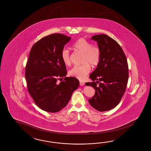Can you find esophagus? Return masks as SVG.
<instances>
[{
    "mask_svg": "<svg viewBox=\"0 0 151 151\" xmlns=\"http://www.w3.org/2000/svg\"><path fill=\"white\" fill-rule=\"evenodd\" d=\"M80 86H83V85H85V83L83 82H82V81H80Z\"/></svg>",
    "mask_w": 151,
    "mask_h": 151,
    "instance_id": "1",
    "label": "esophagus"
}]
</instances>
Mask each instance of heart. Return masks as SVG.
<instances>
[{
	"label": "heart",
	"instance_id": "1",
	"mask_svg": "<svg viewBox=\"0 0 151 151\" xmlns=\"http://www.w3.org/2000/svg\"><path fill=\"white\" fill-rule=\"evenodd\" d=\"M76 50L83 54L82 63L81 66H75L69 71L70 76L83 80L91 71V66L95 68L100 63L101 51L99 47L93 46L91 42L85 39H78L73 45ZM61 58L65 65H69L71 63L69 50L64 49L61 53Z\"/></svg>",
	"mask_w": 151,
	"mask_h": 151
}]
</instances>
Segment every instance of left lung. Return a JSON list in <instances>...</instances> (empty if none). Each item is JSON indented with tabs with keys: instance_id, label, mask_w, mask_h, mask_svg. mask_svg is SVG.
Returning a JSON list of instances; mask_svg holds the SVG:
<instances>
[{
	"instance_id": "8db88e82",
	"label": "left lung",
	"mask_w": 151,
	"mask_h": 151,
	"mask_svg": "<svg viewBox=\"0 0 151 151\" xmlns=\"http://www.w3.org/2000/svg\"><path fill=\"white\" fill-rule=\"evenodd\" d=\"M91 39L97 41L101 59L89 76L93 82L85 85L95 90V95L88 100L90 104L103 112L114 108L122 99L128 82V64L122 49L112 38L100 34L93 36Z\"/></svg>"
}]
</instances>
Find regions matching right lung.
I'll return each instance as SVG.
<instances>
[{
    "instance_id": "right-lung-1",
    "label": "right lung",
    "mask_w": 151,
    "mask_h": 151,
    "mask_svg": "<svg viewBox=\"0 0 151 151\" xmlns=\"http://www.w3.org/2000/svg\"><path fill=\"white\" fill-rule=\"evenodd\" d=\"M70 39L63 34H52L37 41L30 52L25 73L27 90L35 104L46 112L62 110L79 86L74 77L56 82L67 74L61 53Z\"/></svg>"
}]
</instances>
